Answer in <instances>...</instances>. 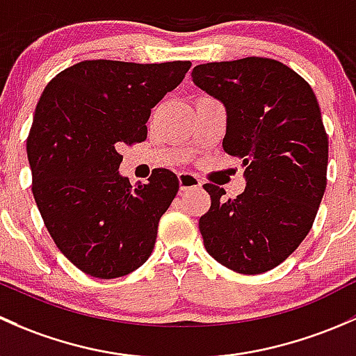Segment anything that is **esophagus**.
<instances>
[{"label":"esophagus","instance_id":"obj_1","mask_svg":"<svg viewBox=\"0 0 356 356\" xmlns=\"http://www.w3.org/2000/svg\"><path fill=\"white\" fill-rule=\"evenodd\" d=\"M179 188L181 190H190V188H199L200 179L193 173H179L178 175Z\"/></svg>","mask_w":356,"mask_h":356}]
</instances>
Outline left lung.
<instances>
[{"instance_id":"obj_1","label":"left lung","mask_w":356,"mask_h":356,"mask_svg":"<svg viewBox=\"0 0 356 356\" xmlns=\"http://www.w3.org/2000/svg\"><path fill=\"white\" fill-rule=\"evenodd\" d=\"M192 79L226 106L222 147L241 159L247 186L236 199L212 183L199 219L205 250L228 269L260 274L305 240L327 185L329 140L312 87L270 58L197 65Z\"/></svg>"}]
</instances>
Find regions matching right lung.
<instances>
[{"mask_svg":"<svg viewBox=\"0 0 356 356\" xmlns=\"http://www.w3.org/2000/svg\"><path fill=\"white\" fill-rule=\"evenodd\" d=\"M190 67L80 61L44 89L27 137L32 193L56 247L82 273L113 280L152 254L178 178L157 168L147 185L131 186L118 173L120 147L147 138L151 109Z\"/></svg>","mask_w":356,"mask_h":356,"instance_id":"add662e5","label":"right lung"}]
</instances>
